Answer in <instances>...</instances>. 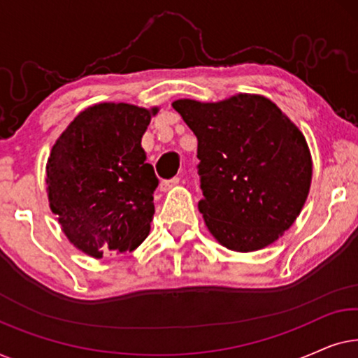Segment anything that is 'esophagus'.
<instances>
[{"label": "esophagus", "mask_w": 358, "mask_h": 358, "mask_svg": "<svg viewBox=\"0 0 358 358\" xmlns=\"http://www.w3.org/2000/svg\"><path fill=\"white\" fill-rule=\"evenodd\" d=\"M179 180H180V178H178V176H176V178H171V179H164V180H161L159 189L163 190V192H166V190L173 189L174 185H178V184H179Z\"/></svg>", "instance_id": "esophagus-1"}]
</instances>
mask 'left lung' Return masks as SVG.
<instances>
[{
    "label": "left lung",
    "instance_id": "left-lung-1",
    "mask_svg": "<svg viewBox=\"0 0 358 358\" xmlns=\"http://www.w3.org/2000/svg\"><path fill=\"white\" fill-rule=\"evenodd\" d=\"M173 107L197 136L199 210L210 233L231 251H257L300 215L311 184L305 136L272 101L239 94Z\"/></svg>",
    "mask_w": 358,
    "mask_h": 358
}]
</instances>
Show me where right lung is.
Here are the masks:
<instances>
[{"mask_svg": "<svg viewBox=\"0 0 358 358\" xmlns=\"http://www.w3.org/2000/svg\"><path fill=\"white\" fill-rule=\"evenodd\" d=\"M156 112L122 102L92 106L53 145L50 208L68 239L92 257L134 251L148 236L159 180L141 136Z\"/></svg>", "mask_w": 358, "mask_h": 358, "instance_id": "1", "label": "right lung"}]
</instances>
